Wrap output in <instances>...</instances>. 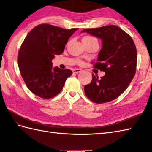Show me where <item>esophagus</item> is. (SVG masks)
<instances>
[{
  "instance_id": "obj_1",
  "label": "esophagus",
  "mask_w": 152,
  "mask_h": 152,
  "mask_svg": "<svg viewBox=\"0 0 152 152\" xmlns=\"http://www.w3.org/2000/svg\"><path fill=\"white\" fill-rule=\"evenodd\" d=\"M82 70H81V69H74V70H73V72L78 74V73H79V72H82Z\"/></svg>"
}]
</instances>
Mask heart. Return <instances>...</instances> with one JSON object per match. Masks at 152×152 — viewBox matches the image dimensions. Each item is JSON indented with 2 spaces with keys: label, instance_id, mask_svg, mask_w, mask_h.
<instances>
[{
  "label": "heart",
  "instance_id": "1",
  "mask_svg": "<svg viewBox=\"0 0 152 152\" xmlns=\"http://www.w3.org/2000/svg\"><path fill=\"white\" fill-rule=\"evenodd\" d=\"M82 42L84 43H88L91 42H97V39L96 38L91 37V36H86L83 38Z\"/></svg>",
  "mask_w": 152,
  "mask_h": 152
}]
</instances>
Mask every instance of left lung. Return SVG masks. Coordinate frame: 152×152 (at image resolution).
<instances>
[{
    "label": "left lung",
    "mask_w": 152,
    "mask_h": 152,
    "mask_svg": "<svg viewBox=\"0 0 152 152\" xmlns=\"http://www.w3.org/2000/svg\"><path fill=\"white\" fill-rule=\"evenodd\" d=\"M102 40L97 62L94 65L105 75L101 78L92 74V81L84 87L86 96L101 104L118 98L124 93L136 72L137 53L131 37L115 25H106L81 31Z\"/></svg>",
    "instance_id": "8db88e82"
}]
</instances>
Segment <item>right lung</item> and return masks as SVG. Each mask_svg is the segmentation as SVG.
<instances>
[{"label":"right lung","mask_w":152,"mask_h":152,"mask_svg":"<svg viewBox=\"0 0 152 152\" xmlns=\"http://www.w3.org/2000/svg\"><path fill=\"white\" fill-rule=\"evenodd\" d=\"M77 29L41 24L25 37L19 51L18 66L25 84L34 95L50 99L62 90L72 72L53 68L51 60L55 55L63 52L68 40Z\"/></svg>","instance_id":"right-lung-1"}]
</instances>
